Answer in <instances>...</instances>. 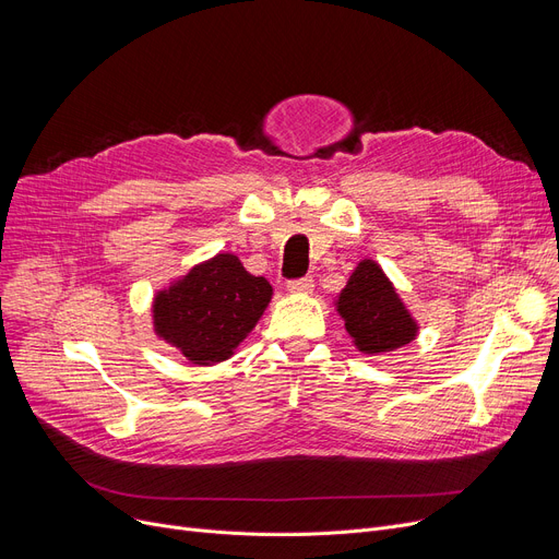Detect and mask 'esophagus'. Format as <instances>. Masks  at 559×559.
Masks as SVG:
<instances>
[{"instance_id":"34e87169","label":"esophagus","mask_w":559,"mask_h":559,"mask_svg":"<svg viewBox=\"0 0 559 559\" xmlns=\"http://www.w3.org/2000/svg\"><path fill=\"white\" fill-rule=\"evenodd\" d=\"M287 289L292 292V295H312L314 281H312V276L297 278V281H289V283H287Z\"/></svg>"}]
</instances>
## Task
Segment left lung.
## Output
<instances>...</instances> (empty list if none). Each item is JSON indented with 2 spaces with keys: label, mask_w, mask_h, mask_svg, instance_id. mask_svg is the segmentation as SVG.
Wrapping results in <instances>:
<instances>
[{
  "label": "left lung",
  "mask_w": 559,
  "mask_h": 559,
  "mask_svg": "<svg viewBox=\"0 0 559 559\" xmlns=\"http://www.w3.org/2000/svg\"><path fill=\"white\" fill-rule=\"evenodd\" d=\"M344 329L365 356H380L417 340L419 324L376 260H360L335 299Z\"/></svg>",
  "instance_id": "1"
}]
</instances>
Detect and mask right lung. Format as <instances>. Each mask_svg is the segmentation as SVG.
I'll return each mask as SVG.
<instances>
[{
	"mask_svg": "<svg viewBox=\"0 0 559 559\" xmlns=\"http://www.w3.org/2000/svg\"><path fill=\"white\" fill-rule=\"evenodd\" d=\"M272 295L270 281L249 274L238 255L217 253L156 292L154 333L192 365H217L255 329Z\"/></svg>",
	"mask_w": 559,
	"mask_h": 559,
	"instance_id": "obj_1",
	"label": "right lung"
}]
</instances>
